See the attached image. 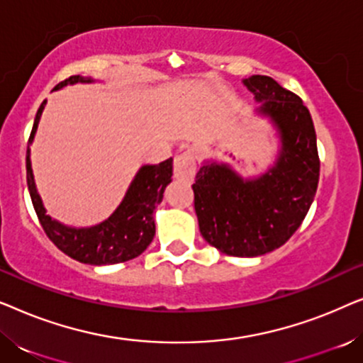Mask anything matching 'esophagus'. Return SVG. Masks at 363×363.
Instances as JSON below:
<instances>
[{"label":"esophagus","instance_id":"34e87169","mask_svg":"<svg viewBox=\"0 0 363 363\" xmlns=\"http://www.w3.org/2000/svg\"><path fill=\"white\" fill-rule=\"evenodd\" d=\"M196 173V160L190 152H183L175 157V177L178 180H193Z\"/></svg>","mask_w":363,"mask_h":363}]
</instances>
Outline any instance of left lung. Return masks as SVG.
Instances as JSON below:
<instances>
[{
  "instance_id": "1",
  "label": "left lung",
  "mask_w": 363,
  "mask_h": 363,
  "mask_svg": "<svg viewBox=\"0 0 363 363\" xmlns=\"http://www.w3.org/2000/svg\"><path fill=\"white\" fill-rule=\"evenodd\" d=\"M242 84L259 102L255 113L276 128L281 147L274 165L245 178L228 163L205 160L191 188L205 241L228 256L256 257L281 247L304 221L320 162L314 123L301 99L267 76Z\"/></svg>"
}]
</instances>
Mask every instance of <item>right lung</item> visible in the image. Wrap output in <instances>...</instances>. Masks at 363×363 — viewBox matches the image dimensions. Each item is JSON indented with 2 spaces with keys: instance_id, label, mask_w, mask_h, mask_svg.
<instances>
[{
  "instance_id": "obj_1",
  "label": "right lung",
  "mask_w": 363,
  "mask_h": 363,
  "mask_svg": "<svg viewBox=\"0 0 363 363\" xmlns=\"http://www.w3.org/2000/svg\"><path fill=\"white\" fill-rule=\"evenodd\" d=\"M77 82L91 84L94 79L71 76L66 81L57 84L52 91H59V89ZM46 102L48 101H44L41 107L38 108L31 135H29V145L33 143L34 135L38 132ZM29 145L26 152V178L33 206L48 238L64 255L71 256L72 259L84 262V264L106 266L133 259L147 250L153 236H155L153 211H155L157 205H160L163 191L172 182L173 158H168L158 165H142L128 185L121 205L116 208V211L107 220L94 226L77 228L64 225L46 213V208H44L41 196L38 193L36 182H34Z\"/></svg>"
}]
</instances>
